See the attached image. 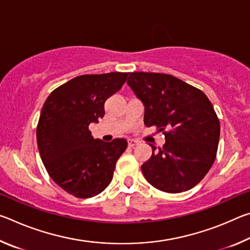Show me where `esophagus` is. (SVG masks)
I'll list each match as a JSON object with an SVG mask.
<instances>
[{
  "label": "esophagus",
  "mask_w": 250,
  "mask_h": 250,
  "mask_svg": "<svg viewBox=\"0 0 250 250\" xmlns=\"http://www.w3.org/2000/svg\"><path fill=\"white\" fill-rule=\"evenodd\" d=\"M139 143V141H137V140H133V139H129L128 140V146H130V147H133V146H135Z\"/></svg>",
  "instance_id": "obj_1"
}]
</instances>
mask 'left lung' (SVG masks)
I'll list each match as a JSON object with an SVG mask.
<instances>
[{
	"label": "left lung",
	"mask_w": 250,
	"mask_h": 250,
	"mask_svg": "<svg viewBox=\"0 0 250 250\" xmlns=\"http://www.w3.org/2000/svg\"><path fill=\"white\" fill-rule=\"evenodd\" d=\"M126 83L145 104V125L166 137L162 147L151 145L143 175L160 191L191 189L216 159L221 125L213 104L202 90L172 75L135 71Z\"/></svg>",
	"instance_id": "obj_1"
}]
</instances>
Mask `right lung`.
<instances>
[{
	"label": "right lung",
	"mask_w": 250,
	"mask_h": 250,
	"mask_svg": "<svg viewBox=\"0 0 250 250\" xmlns=\"http://www.w3.org/2000/svg\"><path fill=\"white\" fill-rule=\"evenodd\" d=\"M129 73L82 75L46 99L36 129L46 171L58 186L79 198L98 195L112 180L128 146L125 139H94L89 125L104 116V103L121 89Z\"/></svg>",
	"instance_id": "right-lung-1"
}]
</instances>
